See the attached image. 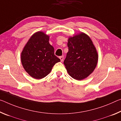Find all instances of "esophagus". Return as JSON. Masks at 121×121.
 <instances>
[{
    "label": "esophagus",
    "mask_w": 121,
    "mask_h": 121,
    "mask_svg": "<svg viewBox=\"0 0 121 121\" xmlns=\"http://www.w3.org/2000/svg\"><path fill=\"white\" fill-rule=\"evenodd\" d=\"M59 58H60L61 62H62V61H63V60H64V56H61L59 57Z\"/></svg>",
    "instance_id": "obj_1"
}]
</instances>
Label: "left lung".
Instances as JSON below:
<instances>
[{
	"mask_svg": "<svg viewBox=\"0 0 121 121\" xmlns=\"http://www.w3.org/2000/svg\"><path fill=\"white\" fill-rule=\"evenodd\" d=\"M68 52L64 64L69 75L74 79L81 80L95 69L98 54L93 42L83 33L70 37L68 40Z\"/></svg>",
	"mask_w": 121,
	"mask_h": 121,
	"instance_id": "8db88e82",
	"label": "left lung"
}]
</instances>
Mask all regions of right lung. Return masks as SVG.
<instances>
[{"label":"right lung","instance_id":"1","mask_svg":"<svg viewBox=\"0 0 121 121\" xmlns=\"http://www.w3.org/2000/svg\"><path fill=\"white\" fill-rule=\"evenodd\" d=\"M21 60L26 72L36 79L46 76L54 65L60 61L49 43V36L42 32L30 37L22 52Z\"/></svg>","mask_w":121,"mask_h":121}]
</instances>
